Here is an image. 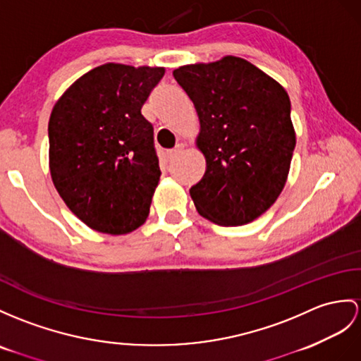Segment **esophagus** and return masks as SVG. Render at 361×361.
Returning a JSON list of instances; mask_svg holds the SVG:
<instances>
[{"label": "esophagus", "instance_id": "esophagus-1", "mask_svg": "<svg viewBox=\"0 0 361 361\" xmlns=\"http://www.w3.org/2000/svg\"><path fill=\"white\" fill-rule=\"evenodd\" d=\"M182 150H183V144H178V145H176V148H173V150H170L169 153H166V156H169V159L171 161V159H174L176 156L180 154Z\"/></svg>", "mask_w": 361, "mask_h": 361}]
</instances>
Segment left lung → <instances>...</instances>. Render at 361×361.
Listing matches in <instances>:
<instances>
[{
  "instance_id": "left-lung-1",
  "label": "left lung",
  "mask_w": 361,
  "mask_h": 361,
  "mask_svg": "<svg viewBox=\"0 0 361 361\" xmlns=\"http://www.w3.org/2000/svg\"><path fill=\"white\" fill-rule=\"evenodd\" d=\"M195 104L207 170L190 188L200 216L224 226L252 222L282 192L295 131L286 90L248 61L225 56L176 68Z\"/></svg>"
}]
</instances>
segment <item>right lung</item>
<instances>
[{
    "label": "right lung",
    "instance_id": "1",
    "mask_svg": "<svg viewBox=\"0 0 361 361\" xmlns=\"http://www.w3.org/2000/svg\"><path fill=\"white\" fill-rule=\"evenodd\" d=\"M164 73V67L104 64L70 85L51 110V180L92 230L127 234L150 213L161 169L153 126L140 109Z\"/></svg>",
    "mask_w": 361,
    "mask_h": 361
}]
</instances>
